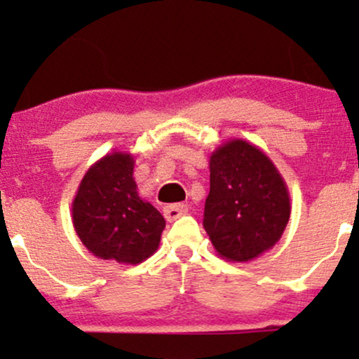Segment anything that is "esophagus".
Here are the masks:
<instances>
[{"instance_id": "34e87169", "label": "esophagus", "mask_w": 359, "mask_h": 359, "mask_svg": "<svg viewBox=\"0 0 359 359\" xmlns=\"http://www.w3.org/2000/svg\"><path fill=\"white\" fill-rule=\"evenodd\" d=\"M187 211H189V206L184 205V203H177V205L165 206L163 215L168 222H173V220H177V218L182 217V215H186Z\"/></svg>"}]
</instances>
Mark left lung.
Instances as JSON below:
<instances>
[{"mask_svg":"<svg viewBox=\"0 0 359 359\" xmlns=\"http://www.w3.org/2000/svg\"><path fill=\"white\" fill-rule=\"evenodd\" d=\"M289 217V187L265 151L230 139L210 154L203 225L220 258L233 263L259 258L280 241Z\"/></svg>","mask_w":359,"mask_h":359,"instance_id":"1","label":"left lung"}]
</instances>
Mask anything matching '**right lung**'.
<instances>
[{"label": "right lung", "mask_w": 359, "mask_h": 359, "mask_svg": "<svg viewBox=\"0 0 359 359\" xmlns=\"http://www.w3.org/2000/svg\"><path fill=\"white\" fill-rule=\"evenodd\" d=\"M134 154L111 151L94 161L72 201L75 233L96 258L139 265L156 252L165 218L142 199L134 179Z\"/></svg>", "instance_id": "right-lung-1"}]
</instances>
